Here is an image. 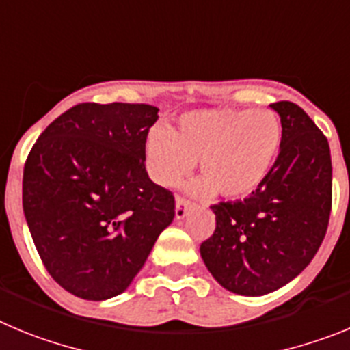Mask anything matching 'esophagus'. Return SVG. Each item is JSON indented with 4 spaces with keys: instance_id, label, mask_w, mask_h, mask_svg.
<instances>
[{
    "instance_id": "1",
    "label": "esophagus",
    "mask_w": 350,
    "mask_h": 350,
    "mask_svg": "<svg viewBox=\"0 0 350 350\" xmlns=\"http://www.w3.org/2000/svg\"><path fill=\"white\" fill-rule=\"evenodd\" d=\"M193 207V204L190 200H187L185 197H176V218L183 219L188 214V211Z\"/></svg>"
}]
</instances>
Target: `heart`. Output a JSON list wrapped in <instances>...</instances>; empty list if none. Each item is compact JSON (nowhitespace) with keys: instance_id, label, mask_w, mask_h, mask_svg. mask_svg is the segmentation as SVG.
Here are the masks:
<instances>
[{"instance_id":"b5f03b06","label":"heart","mask_w":350,"mask_h":350,"mask_svg":"<svg viewBox=\"0 0 350 350\" xmlns=\"http://www.w3.org/2000/svg\"><path fill=\"white\" fill-rule=\"evenodd\" d=\"M282 125L272 109H195L176 129H155L146 141L153 179L171 187L198 160L204 179L193 191L242 198L253 193L275 163Z\"/></svg>"}]
</instances>
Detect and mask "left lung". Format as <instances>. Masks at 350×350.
Segmentation results:
<instances>
[{"mask_svg": "<svg viewBox=\"0 0 350 350\" xmlns=\"http://www.w3.org/2000/svg\"><path fill=\"white\" fill-rule=\"evenodd\" d=\"M270 106L282 125L272 171L244 200L211 206L216 228L200 244L214 279L244 297H261L293 281L316 256L332 213L328 139L295 103Z\"/></svg>", "mask_w": 350, "mask_h": 350, "instance_id": "8db88e82", "label": "left lung"}]
</instances>
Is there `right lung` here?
Masks as SVG:
<instances>
[{
    "instance_id": "1",
    "label": "right lung",
    "mask_w": 350,
    "mask_h": 350,
    "mask_svg": "<svg viewBox=\"0 0 350 350\" xmlns=\"http://www.w3.org/2000/svg\"><path fill=\"white\" fill-rule=\"evenodd\" d=\"M159 108L81 103L52 122L27 155L22 207L53 281L83 300L124 293L160 232L174 195L148 178L146 137Z\"/></svg>"
}]
</instances>
